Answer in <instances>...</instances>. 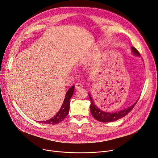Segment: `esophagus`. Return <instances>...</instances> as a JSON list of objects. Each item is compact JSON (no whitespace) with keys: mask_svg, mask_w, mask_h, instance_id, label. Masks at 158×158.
Instances as JSON below:
<instances>
[{"mask_svg":"<svg viewBox=\"0 0 158 158\" xmlns=\"http://www.w3.org/2000/svg\"><path fill=\"white\" fill-rule=\"evenodd\" d=\"M75 88H76V89H79V88L83 87V84L81 83H77L75 85Z\"/></svg>","mask_w":158,"mask_h":158,"instance_id":"obj_1","label":"esophagus"}]
</instances>
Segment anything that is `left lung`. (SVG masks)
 <instances>
[{"label":"left lung","instance_id":"left-lung-1","mask_svg":"<svg viewBox=\"0 0 158 158\" xmlns=\"http://www.w3.org/2000/svg\"><path fill=\"white\" fill-rule=\"evenodd\" d=\"M132 51L135 56H140L139 52L137 50V49H135L134 47H132ZM88 96L91 101L90 108V112L92 115L96 120L102 123L112 122L123 118L124 116L127 115L130 111L132 110L133 108L134 107V106L135 105V104L137 103V101H136L134 104H133L132 106H130L127 108L122 110H120L119 112L110 113V112H104L101 110V109H99L97 106L95 105V104L94 103V101H93L91 97V95L90 94H88Z\"/></svg>","mask_w":158,"mask_h":158}]
</instances>
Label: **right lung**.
Here are the masks:
<instances>
[{
  "label": "right lung",
  "instance_id": "1",
  "mask_svg": "<svg viewBox=\"0 0 158 158\" xmlns=\"http://www.w3.org/2000/svg\"><path fill=\"white\" fill-rule=\"evenodd\" d=\"M75 86H72L66 94L65 98L64 100L63 103L61 106L59 111L57 113V114L53 116V117L48 120H46L44 121H40V123H44V124H50V125H55L57 124L64 120L65 118L68 115V112H69L70 110V99L73 94Z\"/></svg>",
  "mask_w": 158,
  "mask_h": 158
}]
</instances>
